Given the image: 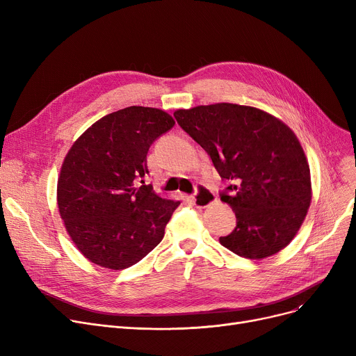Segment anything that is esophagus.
<instances>
[{
	"instance_id": "34e87169",
	"label": "esophagus",
	"mask_w": 356,
	"mask_h": 356,
	"mask_svg": "<svg viewBox=\"0 0 356 356\" xmlns=\"http://www.w3.org/2000/svg\"><path fill=\"white\" fill-rule=\"evenodd\" d=\"M192 203L195 204L196 208H207L209 207L211 203L215 202V193L212 191H209L208 188H204V186H199L197 191L195 195H192Z\"/></svg>"
}]
</instances>
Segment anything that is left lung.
<instances>
[{"label": "left lung", "instance_id": "obj_1", "mask_svg": "<svg viewBox=\"0 0 356 356\" xmlns=\"http://www.w3.org/2000/svg\"><path fill=\"white\" fill-rule=\"evenodd\" d=\"M175 118L229 181L220 200L236 227L220 244L250 259L287 247L312 200L309 163L293 131L264 111L225 102L177 109Z\"/></svg>", "mask_w": 356, "mask_h": 356}]
</instances>
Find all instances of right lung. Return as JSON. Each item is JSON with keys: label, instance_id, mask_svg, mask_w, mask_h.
I'll return each mask as SVG.
<instances>
[{"label": "right lung", "instance_id": "1", "mask_svg": "<svg viewBox=\"0 0 356 356\" xmlns=\"http://www.w3.org/2000/svg\"><path fill=\"white\" fill-rule=\"evenodd\" d=\"M173 125L161 109L128 106L89 127L69 149L58 207L74 245L93 264L124 270L160 244L180 202L138 181L148 173V148Z\"/></svg>", "mask_w": 356, "mask_h": 356}]
</instances>
